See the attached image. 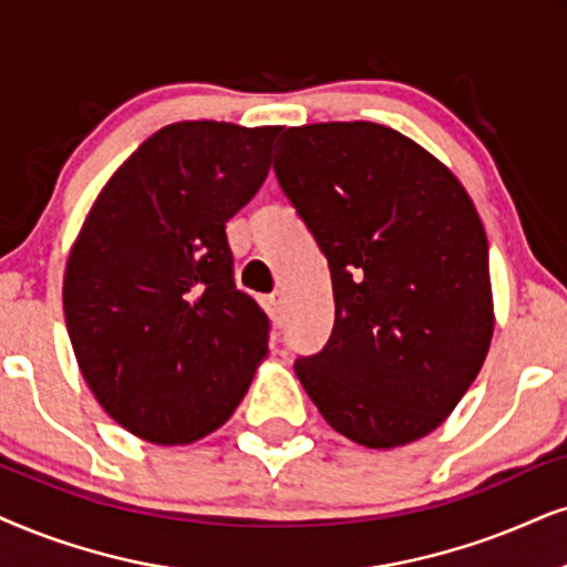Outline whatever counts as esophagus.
Returning <instances> with one entry per match:
<instances>
[{"label": "esophagus", "instance_id": "1", "mask_svg": "<svg viewBox=\"0 0 567 567\" xmlns=\"http://www.w3.org/2000/svg\"><path fill=\"white\" fill-rule=\"evenodd\" d=\"M264 306H267V311H269V317L275 319V324H282L285 321V298H282V292H271V296H267L264 298Z\"/></svg>", "mask_w": 567, "mask_h": 567}]
</instances>
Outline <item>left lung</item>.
Returning a JSON list of instances; mask_svg holds the SVG:
<instances>
[{"instance_id": "obj_1", "label": "left lung", "mask_w": 567, "mask_h": 567, "mask_svg": "<svg viewBox=\"0 0 567 567\" xmlns=\"http://www.w3.org/2000/svg\"><path fill=\"white\" fill-rule=\"evenodd\" d=\"M275 175L327 256L334 327L296 374L363 447L408 444L461 403L489 350V246L447 167L377 123L288 127Z\"/></svg>"}]
</instances>
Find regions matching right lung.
<instances>
[{"label":"right lung","instance_id":"add662e5","mask_svg":"<svg viewBox=\"0 0 567 567\" xmlns=\"http://www.w3.org/2000/svg\"><path fill=\"white\" fill-rule=\"evenodd\" d=\"M277 133L162 127L114 172L70 250L62 300L78 367L141 440L214 432L267 355L269 317L235 288L225 227L267 181Z\"/></svg>","mask_w":567,"mask_h":567}]
</instances>
